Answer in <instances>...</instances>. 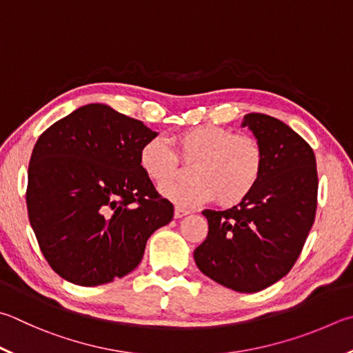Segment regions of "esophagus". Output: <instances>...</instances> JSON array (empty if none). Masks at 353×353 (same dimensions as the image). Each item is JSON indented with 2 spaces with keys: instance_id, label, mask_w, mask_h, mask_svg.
Here are the masks:
<instances>
[{
  "instance_id": "obj_1",
  "label": "esophagus",
  "mask_w": 353,
  "mask_h": 353,
  "mask_svg": "<svg viewBox=\"0 0 353 353\" xmlns=\"http://www.w3.org/2000/svg\"><path fill=\"white\" fill-rule=\"evenodd\" d=\"M187 214H190V210H185L182 207H176L174 208V217H176V219H181V217L187 216Z\"/></svg>"
}]
</instances>
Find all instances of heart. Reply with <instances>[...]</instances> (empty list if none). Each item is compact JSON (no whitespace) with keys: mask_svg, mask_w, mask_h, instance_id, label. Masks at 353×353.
<instances>
[{"mask_svg":"<svg viewBox=\"0 0 353 353\" xmlns=\"http://www.w3.org/2000/svg\"><path fill=\"white\" fill-rule=\"evenodd\" d=\"M182 162L194 163L187 183L168 182L179 162L163 139H151L140 150V166L160 185V194L183 207L211 202L234 207L253 193L264 172L265 156L258 140L219 126L191 128L174 137Z\"/></svg>","mask_w":353,"mask_h":353,"instance_id":"b5f03b06","label":"heart"}]
</instances>
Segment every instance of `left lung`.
<instances>
[{"instance_id": "8db88e82", "label": "left lung", "mask_w": 353, "mask_h": 353, "mask_svg": "<svg viewBox=\"0 0 353 353\" xmlns=\"http://www.w3.org/2000/svg\"><path fill=\"white\" fill-rule=\"evenodd\" d=\"M264 150V172L245 201L203 210L208 236L194 250L205 276L234 292L254 293L290 272L315 221L316 159L305 140L270 115H243Z\"/></svg>"}]
</instances>
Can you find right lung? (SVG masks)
Instances as JSON below:
<instances>
[{"label":"right lung","instance_id":"add662e5","mask_svg":"<svg viewBox=\"0 0 353 353\" xmlns=\"http://www.w3.org/2000/svg\"><path fill=\"white\" fill-rule=\"evenodd\" d=\"M143 121L103 103L81 106L48 128L32 151L28 214L49 265L69 283L92 287L136 268L174 207L140 166L157 137Z\"/></svg>","mask_w":353,"mask_h":353}]
</instances>
